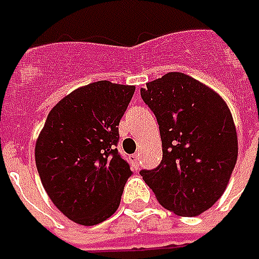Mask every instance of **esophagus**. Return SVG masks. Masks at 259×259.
<instances>
[{"label":"esophagus","mask_w":259,"mask_h":259,"mask_svg":"<svg viewBox=\"0 0 259 259\" xmlns=\"http://www.w3.org/2000/svg\"><path fill=\"white\" fill-rule=\"evenodd\" d=\"M130 161H132V163L135 165L136 169H139V165H140V155H139V154H133V155H130Z\"/></svg>","instance_id":"34e87169"}]
</instances>
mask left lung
Masks as SVG:
<instances>
[{"mask_svg":"<svg viewBox=\"0 0 259 259\" xmlns=\"http://www.w3.org/2000/svg\"><path fill=\"white\" fill-rule=\"evenodd\" d=\"M157 116L162 161L141 170L143 180L168 211L197 217L228 187L237 161V133L228 104L189 74L169 72L140 89Z\"/></svg>","mask_w":259,"mask_h":259,"instance_id":"8db88e82","label":"left lung"}]
</instances>
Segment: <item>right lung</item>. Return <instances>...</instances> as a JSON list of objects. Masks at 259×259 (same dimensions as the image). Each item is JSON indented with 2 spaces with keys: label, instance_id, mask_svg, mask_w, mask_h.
<instances>
[{
  "label": "right lung",
  "instance_id": "right-lung-1",
  "mask_svg": "<svg viewBox=\"0 0 259 259\" xmlns=\"http://www.w3.org/2000/svg\"><path fill=\"white\" fill-rule=\"evenodd\" d=\"M135 90L108 80L79 87L50 111L37 137L34 157L44 190L74 223L98 225L120 204L132 170L115 146Z\"/></svg>",
  "mask_w": 259,
  "mask_h": 259
}]
</instances>
